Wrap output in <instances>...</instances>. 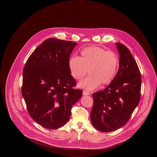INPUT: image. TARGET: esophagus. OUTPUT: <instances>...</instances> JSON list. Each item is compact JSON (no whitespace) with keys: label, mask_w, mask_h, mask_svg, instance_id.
<instances>
[{"label":"esophagus","mask_w":157,"mask_h":157,"mask_svg":"<svg viewBox=\"0 0 157 157\" xmlns=\"http://www.w3.org/2000/svg\"><path fill=\"white\" fill-rule=\"evenodd\" d=\"M90 92H89L88 91H86V90H83V95H90Z\"/></svg>","instance_id":"1"}]
</instances>
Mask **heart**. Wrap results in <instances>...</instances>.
<instances>
[{"label":"heart","mask_w":157,"mask_h":157,"mask_svg":"<svg viewBox=\"0 0 157 157\" xmlns=\"http://www.w3.org/2000/svg\"><path fill=\"white\" fill-rule=\"evenodd\" d=\"M81 55L73 56L68 61L71 74L77 81L82 80L88 71L90 76L79 84L80 88L90 90L101 83L106 85L112 81L119 63L115 53L100 47L90 46L82 50Z\"/></svg>","instance_id":"1"}]
</instances>
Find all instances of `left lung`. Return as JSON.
<instances>
[{"label": "left lung", "instance_id": "8db88e82", "mask_svg": "<svg viewBox=\"0 0 157 157\" xmlns=\"http://www.w3.org/2000/svg\"><path fill=\"white\" fill-rule=\"evenodd\" d=\"M120 67L104 90L93 94L90 120L95 128L108 132L123 127L140 102L141 76L138 65L127 47L116 43Z\"/></svg>", "mask_w": 157, "mask_h": 157}]
</instances>
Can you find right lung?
<instances>
[{
  "mask_svg": "<svg viewBox=\"0 0 157 157\" xmlns=\"http://www.w3.org/2000/svg\"><path fill=\"white\" fill-rule=\"evenodd\" d=\"M76 42L49 38L27 60L23 71L22 94L31 118L44 128L56 129L69 120L72 106L82 90L68 67Z\"/></svg>",
  "mask_w": 157,
  "mask_h": 157,
  "instance_id": "obj_1",
  "label": "right lung"
}]
</instances>
